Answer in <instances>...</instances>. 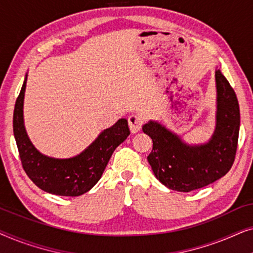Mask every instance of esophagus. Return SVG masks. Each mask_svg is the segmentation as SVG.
Segmentation results:
<instances>
[{
	"instance_id": "esophagus-1",
	"label": "esophagus",
	"mask_w": 253,
	"mask_h": 253,
	"mask_svg": "<svg viewBox=\"0 0 253 253\" xmlns=\"http://www.w3.org/2000/svg\"><path fill=\"white\" fill-rule=\"evenodd\" d=\"M143 122L144 117L141 115H137V114H133V115H130L127 117V123H129V127L132 133H136L141 129Z\"/></svg>"
}]
</instances>
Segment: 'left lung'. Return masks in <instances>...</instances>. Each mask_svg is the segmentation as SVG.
<instances>
[{"label":"left lung","mask_w":253,"mask_h":253,"mask_svg":"<svg viewBox=\"0 0 253 253\" xmlns=\"http://www.w3.org/2000/svg\"><path fill=\"white\" fill-rule=\"evenodd\" d=\"M216 127L207 144L189 146L181 138L157 122H148L143 131L152 138L147 157L153 172L167 188L190 192L223 177L235 161L240 132V106L229 82L215 71Z\"/></svg>","instance_id":"obj_1"}]
</instances>
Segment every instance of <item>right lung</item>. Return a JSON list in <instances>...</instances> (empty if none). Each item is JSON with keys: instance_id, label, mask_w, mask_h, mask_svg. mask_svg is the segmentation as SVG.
Instances as JSON below:
<instances>
[{"instance_id": "obj_1", "label": "right lung", "mask_w": 253, "mask_h": 253, "mask_svg": "<svg viewBox=\"0 0 253 253\" xmlns=\"http://www.w3.org/2000/svg\"><path fill=\"white\" fill-rule=\"evenodd\" d=\"M27 76L13 110V134L23 169L31 181L43 191L57 196L84 195L101 178L113 152L130 134L127 121L121 119L77 157L54 159L36 150L27 137L23 120V102Z\"/></svg>"}]
</instances>
